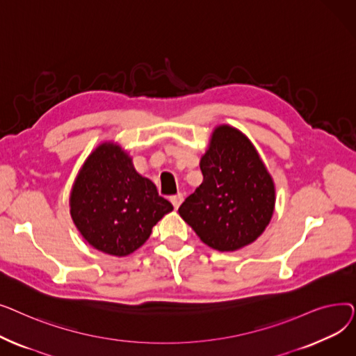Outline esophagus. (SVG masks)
Here are the masks:
<instances>
[{
    "label": "esophagus",
    "mask_w": 356,
    "mask_h": 356,
    "mask_svg": "<svg viewBox=\"0 0 356 356\" xmlns=\"http://www.w3.org/2000/svg\"><path fill=\"white\" fill-rule=\"evenodd\" d=\"M170 202H172V204H173V208H175V209H179V208H180V204H181V202H183V195L173 196V197L170 199Z\"/></svg>",
    "instance_id": "obj_1"
}]
</instances>
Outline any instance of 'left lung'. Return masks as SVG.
<instances>
[{
	"label": "left lung",
	"mask_w": 356,
	"mask_h": 356,
	"mask_svg": "<svg viewBox=\"0 0 356 356\" xmlns=\"http://www.w3.org/2000/svg\"><path fill=\"white\" fill-rule=\"evenodd\" d=\"M199 165L203 181L181 203L179 215L213 250L236 251L252 244L273 218L275 184L251 140L220 124Z\"/></svg>",
	"instance_id": "8db88e82"
}]
</instances>
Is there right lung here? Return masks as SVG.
Here are the masks:
<instances>
[{
  "label": "right lung",
  "instance_id": "add662e5",
  "mask_svg": "<svg viewBox=\"0 0 356 356\" xmlns=\"http://www.w3.org/2000/svg\"><path fill=\"white\" fill-rule=\"evenodd\" d=\"M70 216L90 247L114 257L137 251L172 203L141 176L125 149L104 141L86 157L69 197Z\"/></svg>",
  "mask_w": 356,
  "mask_h": 356
}]
</instances>
